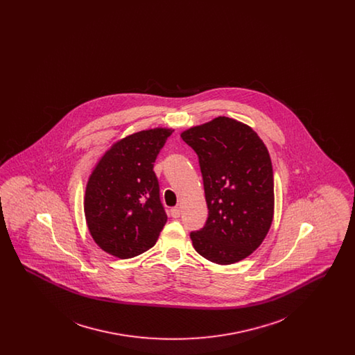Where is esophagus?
Here are the masks:
<instances>
[{
  "label": "esophagus",
  "mask_w": 355,
  "mask_h": 355,
  "mask_svg": "<svg viewBox=\"0 0 355 355\" xmlns=\"http://www.w3.org/2000/svg\"><path fill=\"white\" fill-rule=\"evenodd\" d=\"M181 207H178V206H175V207H171V210H170V216L173 217V218H180L181 217Z\"/></svg>",
  "instance_id": "obj_1"
}]
</instances>
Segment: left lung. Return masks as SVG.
I'll list each match as a JSON object with an SVG mask.
<instances>
[{
	"instance_id": "8db88e82",
	"label": "left lung",
	"mask_w": 355,
	"mask_h": 355,
	"mask_svg": "<svg viewBox=\"0 0 355 355\" xmlns=\"http://www.w3.org/2000/svg\"><path fill=\"white\" fill-rule=\"evenodd\" d=\"M198 155L209 214L202 229L191 232L196 252L230 265L262 243L274 214L270 155L252 128L218 117L184 132Z\"/></svg>"
}]
</instances>
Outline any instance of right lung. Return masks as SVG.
Masks as SVG:
<instances>
[{"mask_svg":"<svg viewBox=\"0 0 355 355\" xmlns=\"http://www.w3.org/2000/svg\"><path fill=\"white\" fill-rule=\"evenodd\" d=\"M173 130L150 129L119 141L93 170L85 217L96 243L121 259L153 248L168 216L159 198L154 162Z\"/></svg>","mask_w":355,"mask_h":355,"instance_id":"add662e5","label":"right lung"}]
</instances>
